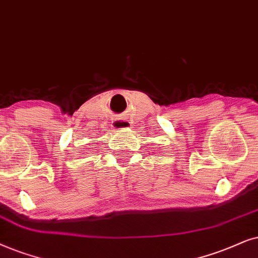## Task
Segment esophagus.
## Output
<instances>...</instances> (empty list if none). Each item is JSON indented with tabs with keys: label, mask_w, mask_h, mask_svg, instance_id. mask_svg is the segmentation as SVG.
I'll use <instances>...</instances> for the list:
<instances>
[{
	"label": "esophagus",
	"mask_w": 258,
	"mask_h": 258,
	"mask_svg": "<svg viewBox=\"0 0 258 258\" xmlns=\"http://www.w3.org/2000/svg\"><path fill=\"white\" fill-rule=\"evenodd\" d=\"M130 125H131V123H130V121L127 119H123V118H118V119H115L114 121H112V127L114 130H126L127 127H130Z\"/></svg>",
	"instance_id": "1"
}]
</instances>
